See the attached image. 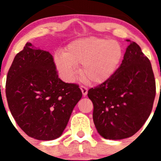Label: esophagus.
Instances as JSON below:
<instances>
[{"label": "esophagus", "instance_id": "1", "mask_svg": "<svg viewBox=\"0 0 161 161\" xmlns=\"http://www.w3.org/2000/svg\"><path fill=\"white\" fill-rule=\"evenodd\" d=\"M80 89H81V91H82L83 97H86V96L87 95V93H88V89H87L86 87L83 86H82L80 87Z\"/></svg>", "mask_w": 161, "mask_h": 161}]
</instances>
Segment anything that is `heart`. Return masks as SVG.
<instances>
[{"mask_svg": "<svg viewBox=\"0 0 161 161\" xmlns=\"http://www.w3.org/2000/svg\"><path fill=\"white\" fill-rule=\"evenodd\" d=\"M122 56V48L118 42L89 37L69 43L62 54L54 57V64L63 79L69 82L75 79L76 66L82 64L83 79L90 83L100 84L114 74Z\"/></svg>", "mask_w": 161, "mask_h": 161, "instance_id": "obj_1", "label": "heart"}]
</instances>
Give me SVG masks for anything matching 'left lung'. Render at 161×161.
Segmentation results:
<instances>
[{
	"instance_id": "1",
	"label": "left lung",
	"mask_w": 161,
	"mask_h": 161,
	"mask_svg": "<svg viewBox=\"0 0 161 161\" xmlns=\"http://www.w3.org/2000/svg\"><path fill=\"white\" fill-rule=\"evenodd\" d=\"M121 66L106 82L88 91L97 131L112 140L126 139L142 128L152 111L156 83L150 60L130 40Z\"/></svg>"
}]
</instances>
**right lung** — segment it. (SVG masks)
Instances as JSON below:
<instances>
[{
	"label": "right lung",
	"mask_w": 161,
	"mask_h": 161,
	"mask_svg": "<svg viewBox=\"0 0 161 161\" xmlns=\"http://www.w3.org/2000/svg\"><path fill=\"white\" fill-rule=\"evenodd\" d=\"M6 97L19 127L38 140L62 135L75 106L82 98L76 84L58 78L53 56L27 43L8 72Z\"/></svg>",
	"instance_id": "obj_1"
}]
</instances>
